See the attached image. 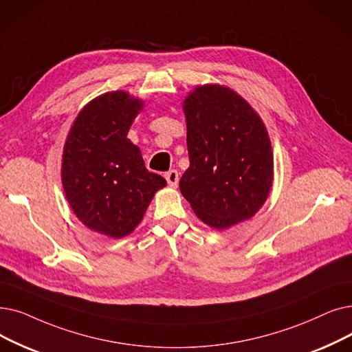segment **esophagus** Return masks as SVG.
I'll list each match as a JSON object with an SVG mask.
<instances>
[{
  "mask_svg": "<svg viewBox=\"0 0 352 352\" xmlns=\"http://www.w3.org/2000/svg\"><path fill=\"white\" fill-rule=\"evenodd\" d=\"M165 178H166V181H168V184H170L171 187H177V186H178L179 177H178V171H177V170L168 171V173L165 174Z\"/></svg>",
  "mask_w": 352,
  "mask_h": 352,
  "instance_id": "obj_1",
  "label": "esophagus"
}]
</instances>
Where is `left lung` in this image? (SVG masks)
<instances>
[{
	"label": "left lung",
	"instance_id": "left-lung-1",
	"mask_svg": "<svg viewBox=\"0 0 352 352\" xmlns=\"http://www.w3.org/2000/svg\"><path fill=\"white\" fill-rule=\"evenodd\" d=\"M188 170L179 190L206 224L228 228L263 206L273 179L267 131L232 89L197 87L184 102Z\"/></svg>",
	"mask_w": 352,
	"mask_h": 352
}]
</instances>
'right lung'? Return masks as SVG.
Listing matches in <instances>:
<instances>
[{"instance_id": "obj_1", "label": "right lung", "mask_w": 352, "mask_h": 352, "mask_svg": "<svg viewBox=\"0 0 352 352\" xmlns=\"http://www.w3.org/2000/svg\"><path fill=\"white\" fill-rule=\"evenodd\" d=\"M141 108L126 91L104 94L85 106L65 144L62 181L70 207L85 226L113 239L129 234L166 186L126 138Z\"/></svg>"}]
</instances>
